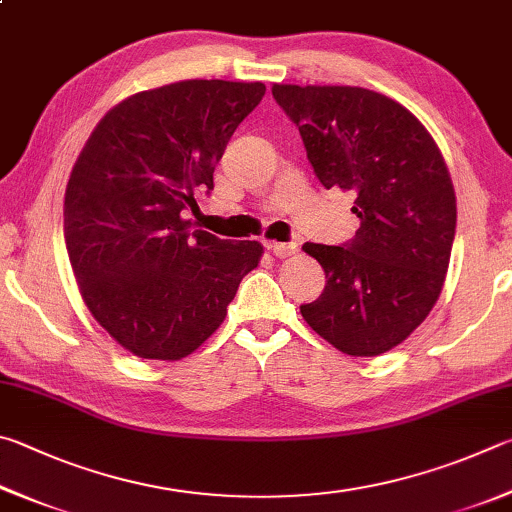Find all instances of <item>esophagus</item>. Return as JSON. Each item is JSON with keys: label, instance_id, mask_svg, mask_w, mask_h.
<instances>
[{"label": "esophagus", "instance_id": "obj_1", "mask_svg": "<svg viewBox=\"0 0 512 512\" xmlns=\"http://www.w3.org/2000/svg\"><path fill=\"white\" fill-rule=\"evenodd\" d=\"M267 249H270L276 258H288L299 249V245L297 242H267Z\"/></svg>", "mask_w": 512, "mask_h": 512}]
</instances>
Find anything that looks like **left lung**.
<instances>
[{
    "mask_svg": "<svg viewBox=\"0 0 512 512\" xmlns=\"http://www.w3.org/2000/svg\"><path fill=\"white\" fill-rule=\"evenodd\" d=\"M272 94L319 182L353 193L360 218L344 245H303L328 281L301 315L346 355L387 353L443 290L456 231L450 170L425 125L389 96L344 85H274Z\"/></svg>",
    "mask_w": 512,
    "mask_h": 512,
    "instance_id": "1",
    "label": "left lung"
}]
</instances>
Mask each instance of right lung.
I'll return each instance as SVG.
<instances>
[{"instance_id": "right-lung-1", "label": "right lung", "mask_w": 512, "mask_h": 512, "mask_svg": "<svg viewBox=\"0 0 512 512\" xmlns=\"http://www.w3.org/2000/svg\"><path fill=\"white\" fill-rule=\"evenodd\" d=\"M263 96V83L229 80L148 89L112 107L80 150L65 191L69 263L89 312L132 355H191L261 261V242L191 231L184 215Z\"/></svg>"}]
</instances>
